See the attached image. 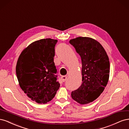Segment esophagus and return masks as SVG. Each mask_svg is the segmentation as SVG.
<instances>
[{"label":"esophagus","instance_id":"esophagus-1","mask_svg":"<svg viewBox=\"0 0 129 129\" xmlns=\"http://www.w3.org/2000/svg\"><path fill=\"white\" fill-rule=\"evenodd\" d=\"M67 76H62L61 77V81L62 82H65L66 81V80H67Z\"/></svg>","mask_w":129,"mask_h":129}]
</instances>
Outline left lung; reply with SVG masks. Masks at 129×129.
<instances>
[{
  "instance_id": "8db88e82",
  "label": "left lung",
  "mask_w": 129,
  "mask_h": 129,
  "mask_svg": "<svg viewBox=\"0 0 129 129\" xmlns=\"http://www.w3.org/2000/svg\"><path fill=\"white\" fill-rule=\"evenodd\" d=\"M82 61V82L71 93L72 99L81 104L92 102L100 96L108 83L110 62L100 43L90 38L78 37L69 41Z\"/></svg>"
}]
</instances>
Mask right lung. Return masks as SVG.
<instances>
[{
	"label": "right lung",
	"instance_id": "add662e5",
	"mask_svg": "<svg viewBox=\"0 0 129 129\" xmlns=\"http://www.w3.org/2000/svg\"><path fill=\"white\" fill-rule=\"evenodd\" d=\"M57 42L49 38L35 41L23 50L17 61L16 74L20 87L38 103L51 101L60 86L54 62Z\"/></svg>",
	"mask_w": 129,
	"mask_h": 129
}]
</instances>
